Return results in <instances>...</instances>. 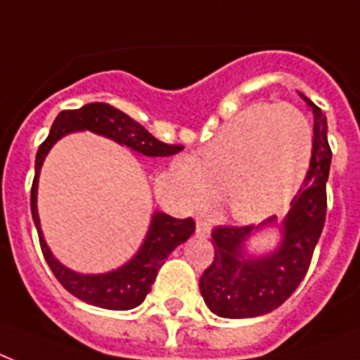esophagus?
<instances>
[{
  "instance_id": "obj_1",
  "label": "esophagus",
  "mask_w": 360,
  "mask_h": 360,
  "mask_svg": "<svg viewBox=\"0 0 360 360\" xmlns=\"http://www.w3.org/2000/svg\"><path fill=\"white\" fill-rule=\"evenodd\" d=\"M197 235L202 236V238L210 236V224L205 219H197Z\"/></svg>"
}]
</instances>
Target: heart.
<instances>
[{
    "mask_svg": "<svg viewBox=\"0 0 360 360\" xmlns=\"http://www.w3.org/2000/svg\"><path fill=\"white\" fill-rule=\"evenodd\" d=\"M311 158V129L289 103L244 108L206 144L199 160L172 161L171 176L191 205L227 197L238 221L253 224L293 199Z\"/></svg>",
    "mask_w": 360,
    "mask_h": 360,
    "instance_id": "obj_1",
    "label": "heart"
}]
</instances>
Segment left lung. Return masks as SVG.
Wrapping results in <instances>:
<instances>
[{"label":"left lung","instance_id":"1","mask_svg":"<svg viewBox=\"0 0 360 360\" xmlns=\"http://www.w3.org/2000/svg\"><path fill=\"white\" fill-rule=\"evenodd\" d=\"M299 96L314 112L310 171L281 221L272 216L257 227L214 229L212 244L216 255L200 276L199 289L206 306L219 317H257L283 304L308 272L311 253L321 236L327 214L325 188L333 158L327 141V116L300 91ZM266 230L278 233V244L269 252H253L249 242Z\"/></svg>","mask_w":360,"mask_h":360}]
</instances>
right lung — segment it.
<instances>
[{"label":"right lung","mask_w":360,"mask_h":360,"mask_svg":"<svg viewBox=\"0 0 360 360\" xmlns=\"http://www.w3.org/2000/svg\"><path fill=\"white\" fill-rule=\"evenodd\" d=\"M77 131H91L96 135L107 136L110 141L118 142L120 146H127L135 155H146V158H169L184 150V146H176V144L172 146V144L158 141L141 124H136L127 114L110 107L107 103H90L77 110H63L58 114L50 127L46 141L37 150L35 178L32 186V216L33 224L37 227L41 250L50 270L69 293L75 295L86 304L99 306L105 310H131L142 304V300L146 299L150 287L155 281L158 270L161 269L163 261L171 255L172 250H176L193 235L195 221L191 218L176 219L165 212L155 210L150 219L148 233L135 255L127 263L108 272L82 274L60 263V259H56L54 253L50 252L49 244L44 240L43 229H41L37 212L39 174H41L44 158L49 155L56 142Z\"/></svg>","instance_id":"1"}]
</instances>
